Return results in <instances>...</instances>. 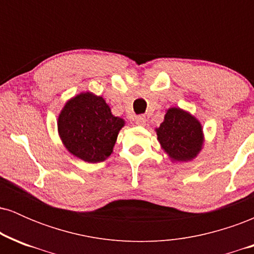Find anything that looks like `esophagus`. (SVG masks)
I'll return each instance as SVG.
<instances>
[{"mask_svg":"<svg viewBox=\"0 0 254 254\" xmlns=\"http://www.w3.org/2000/svg\"><path fill=\"white\" fill-rule=\"evenodd\" d=\"M135 123L137 125H141V127H143L145 125V116H137L135 118Z\"/></svg>","mask_w":254,"mask_h":254,"instance_id":"34e87169","label":"esophagus"}]
</instances>
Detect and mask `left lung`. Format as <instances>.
I'll list each match as a JSON object with an SVG mask.
<instances>
[{
    "label": "left lung",
    "mask_w": 254,
    "mask_h": 254,
    "mask_svg": "<svg viewBox=\"0 0 254 254\" xmlns=\"http://www.w3.org/2000/svg\"><path fill=\"white\" fill-rule=\"evenodd\" d=\"M156 132L161 147L177 161L192 160L202 149L203 133L199 122L177 107L167 111Z\"/></svg>",
    "instance_id": "obj_1"
}]
</instances>
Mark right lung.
<instances>
[{
    "mask_svg": "<svg viewBox=\"0 0 254 254\" xmlns=\"http://www.w3.org/2000/svg\"><path fill=\"white\" fill-rule=\"evenodd\" d=\"M123 127V119L115 117L104 99L92 93L69 100L58 117V132L66 149L92 164L111 155Z\"/></svg>",
    "mask_w": 254,
    "mask_h": 254,
    "instance_id": "obj_1",
    "label": "right lung"
}]
</instances>
